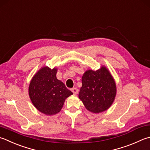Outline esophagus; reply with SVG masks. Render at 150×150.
Returning a JSON list of instances; mask_svg holds the SVG:
<instances>
[{
    "label": "esophagus",
    "instance_id": "obj_1",
    "mask_svg": "<svg viewBox=\"0 0 150 150\" xmlns=\"http://www.w3.org/2000/svg\"><path fill=\"white\" fill-rule=\"evenodd\" d=\"M71 91H72V93H74V95H76L78 92V89L76 88V87H73V88L71 89Z\"/></svg>",
    "mask_w": 150,
    "mask_h": 150
}]
</instances>
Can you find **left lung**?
Masks as SVG:
<instances>
[{"instance_id":"left-lung-1","label":"left lung","mask_w":150,"mask_h":150,"mask_svg":"<svg viewBox=\"0 0 150 150\" xmlns=\"http://www.w3.org/2000/svg\"><path fill=\"white\" fill-rule=\"evenodd\" d=\"M81 83L78 97L87 110L97 114L110 108L116 95V85L105 67L96 71L87 70Z\"/></svg>"}]
</instances>
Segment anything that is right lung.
<instances>
[{
    "label": "right lung",
    "instance_id": "right-lung-1",
    "mask_svg": "<svg viewBox=\"0 0 150 150\" xmlns=\"http://www.w3.org/2000/svg\"><path fill=\"white\" fill-rule=\"evenodd\" d=\"M57 69L42 67L31 80L29 95L33 105L46 115H54L61 111L65 99L72 92L56 77Z\"/></svg>",
    "mask_w": 150,
    "mask_h": 150
}]
</instances>
